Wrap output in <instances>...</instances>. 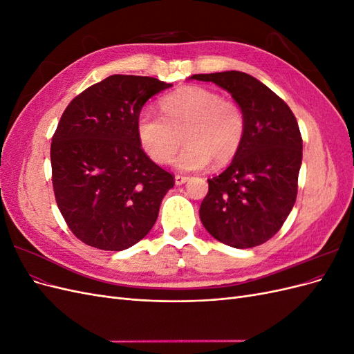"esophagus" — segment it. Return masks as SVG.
Segmentation results:
<instances>
[{"label": "esophagus", "mask_w": 354, "mask_h": 354, "mask_svg": "<svg viewBox=\"0 0 354 354\" xmlns=\"http://www.w3.org/2000/svg\"><path fill=\"white\" fill-rule=\"evenodd\" d=\"M187 180H189V177H186V176H180V174H177V176H176V185H177V186H180V185H185Z\"/></svg>", "instance_id": "obj_1"}]
</instances>
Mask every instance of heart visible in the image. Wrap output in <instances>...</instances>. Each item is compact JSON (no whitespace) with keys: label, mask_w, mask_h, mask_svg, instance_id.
Wrapping results in <instances>:
<instances>
[{"label":"heart","mask_w":354,"mask_h":354,"mask_svg":"<svg viewBox=\"0 0 354 354\" xmlns=\"http://www.w3.org/2000/svg\"><path fill=\"white\" fill-rule=\"evenodd\" d=\"M162 116L138 113L136 133L147 156L158 164L169 162L181 143L185 151L176 159L183 171L223 167L239 152L246 131L241 104L223 99L217 91L189 85L159 102Z\"/></svg>","instance_id":"b5f03b06"}]
</instances>
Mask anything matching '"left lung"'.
Segmentation results:
<instances>
[{
  "label": "left lung",
  "mask_w": 354,
  "mask_h": 354,
  "mask_svg": "<svg viewBox=\"0 0 354 354\" xmlns=\"http://www.w3.org/2000/svg\"><path fill=\"white\" fill-rule=\"evenodd\" d=\"M217 84L241 104L246 131L239 152L220 176L208 178L199 217L212 238L252 248L273 238L291 212L303 159V138L289 106L239 71L192 75Z\"/></svg>",
  "instance_id": "left-lung-1"
}]
</instances>
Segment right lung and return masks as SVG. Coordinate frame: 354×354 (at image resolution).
<instances>
[{
    "mask_svg": "<svg viewBox=\"0 0 354 354\" xmlns=\"http://www.w3.org/2000/svg\"><path fill=\"white\" fill-rule=\"evenodd\" d=\"M171 84L111 75L78 94L51 140L57 207L81 242L122 251L142 241L158 218L174 176L142 149L136 121L143 104Z\"/></svg>",
    "mask_w": 354,
    "mask_h": 354,
    "instance_id": "obj_1",
    "label": "right lung"
}]
</instances>
